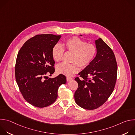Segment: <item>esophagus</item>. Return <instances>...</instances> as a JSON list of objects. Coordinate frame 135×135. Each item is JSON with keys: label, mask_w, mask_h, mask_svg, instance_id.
Wrapping results in <instances>:
<instances>
[{"label": "esophagus", "mask_w": 135, "mask_h": 135, "mask_svg": "<svg viewBox=\"0 0 135 135\" xmlns=\"http://www.w3.org/2000/svg\"><path fill=\"white\" fill-rule=\"evenodd\" d=\"M71 80H73V78H69V77H67V81L68 82L71 81Z\"/></svg>", "instance_id": "34e87169"}]
</instances>
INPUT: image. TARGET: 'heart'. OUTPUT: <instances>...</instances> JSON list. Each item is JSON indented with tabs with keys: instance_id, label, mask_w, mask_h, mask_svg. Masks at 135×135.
<instances>
[{
	"instance_id": "1",
	"label": "heart",
	"mask_w": 135,
	"mask_h": 135,
	"mask_svg": "<svg viewBox=\"0 0 135 135\" xmlns=\"http://www.w3.org/2000/svg\"><path fill=\"white\" fill-rule=\"evenodd\" d=\"M65 47L68 52L73 53L71 64L62 63L57 65L56 71L57 73L71 76L79 71V66L85 68L93 61L97 53L96 46L78 37L69 38L65 42ZM64 54V49L59 44H55L52 50V56L54 61H61Z\"/></svg>"
}]
</instances>
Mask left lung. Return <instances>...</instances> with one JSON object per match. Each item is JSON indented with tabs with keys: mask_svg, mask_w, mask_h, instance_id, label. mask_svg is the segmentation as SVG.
I'll list each match as a JSON object with an SVG mask.
<instances>
[{
	"mask_svg": "<svg viewBox=\"0 0 135 135\" xmlns=\"http://www.w3.org/2000/svg\"><path fill=\"white\" fill-rule=\"evenodd\" d=\"M97 53L91 64L75 80L79 86L75 91L76 103L92 110L103 105L112 93L117 81L118 66L114 53L102 38L95 41Z\"/></svg>",
	"mask_w": 135,
	"mask_h": 135,
	"instance_id": "1",
	"label": "left lung"
}]
</instances>
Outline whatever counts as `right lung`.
I'll return each mask as SVG.
<instances>
[{
    "mask_svg": "<svg viewBox=\"0 0 135 135\" xmlns=\"http://www.w3.org/2000/svg\"><path fill=\"white\" fill-rule=\"evenodd\" d=\"M60 35H37L30 38L19 50L16 60V83L24 99L33 106L43 108L52 104L57 97V90L66 83V76H46L54 73L53 47ZM46 77L47 80H44Z\"/></svg>",
    "mask_w": 135,
    "mask_h": 135,
    "instance_id": "1",
    "label": "right lung"
}]
</instances>
